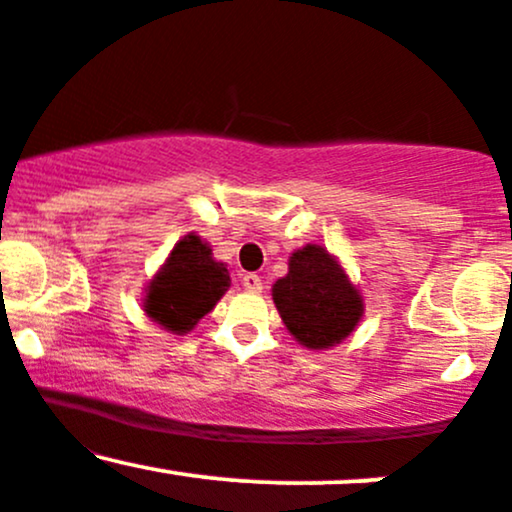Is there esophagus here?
I'll list each match as a JSON object with an SVG mask.
<instances>
[{
    "instance_id": "1",
    "label": "esophagus",
    "mask_w": 512,
    "mask_h": 512,
    "mask_svg": "<svg viewBox=\"0 0 512 512\" xmlns=\"http://www.w3.org/2000/svg\"><path fill=\"white\" fill-rule=\"evenodd\" d=\"M243 289L250 293H260L262 291V279L257 274H245L243 276Z\"/></svg>"
}]
</instances>
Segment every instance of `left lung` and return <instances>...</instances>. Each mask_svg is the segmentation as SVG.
<instances>
[{"mask_svg": "<svg viewBox=\"0 0 512 512\" xmlns=\"http://www.w3.org/2000/svg\"><path fill=\"white\" fill-rule=\"evenodd\" d=\"M272 298L291 337L310 351L342 344L366 310L342 262L315 243L291 252L289 274L274 281Z\"/></svg>", "mask_w": 512, "mask_h": 512, "instance_id": "obj_1", "label": "left lung"}]
</instances>
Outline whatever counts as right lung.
Returning a JSON list of instances; mask_svg holds the SVG:
<instances>
[{
    "instance_id": "right-lung-1",
    "label": "right lung",
    "mask_w": 512,
    "mask_h": 512,
    "mask_svg": "<svg viewBox=\"0 0 512 512\" xmlns=\"http://www.w3.org/2000/svg\"><path fill=\"white\" fill-rule=\"evenodd\" d=\"M231 286L226 264L197 233H187L173 245L144 289V313L170 334H187L214 310Z\"/></svg>"
}]
</instances>
